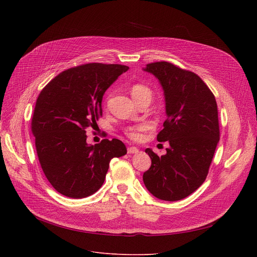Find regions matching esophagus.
<instances>
[{"label":"esophagus","mask_w":257,"mask_h":257,"mask_svg":"<svg viewBox=\"0 0 257 257\" xmlns=\"http://www.w3.org/2000/svg\"><path fill=\"white\" fill-rule=\"evenodd\" d=\"M139 152V149L137 147H129L128 148V154H136Z\"/></svg>","instance_id":"esophagus-1"}]
</instances>
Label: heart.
Here are the masks:
<instances>
[{
    "label": "heart",
    "instance_id": "b5f03b06",
    "mask_svg": "<svg viewBox=\"0 0 257 257\" xmlns=\"http://www.w3.org/2000/svg\"><path fill=\"white\" fill-rule=\"evenodd\" d=\"M131 96L134 101H138L141 99H152V90L145 84L139 83L134 84L131 87ZM150 129V124L142 123L131 126L126 129V136L132 141H142L145 138V132Z\"/></svg>",
    "mask_w": 257,
    "mask_h": 257
}]
</instances>
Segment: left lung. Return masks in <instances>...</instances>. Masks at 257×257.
<instances>
[{
	"label": "left lung",
	"mask_w": 257,
	"mask_h": 257,
	"mask_svg": "<svg viewBox=\"0 0 257 257\" xmlns=\"http://www.w3.org/2000/svg\"><path fill=\"white\" fill-rule=\"evenodd\" d=\"M145 72L163 87L167 119L158 142H169L167 153L145 150L152 164L143 180L154 197L178 201L193 194L206 179L220 141L218 106L198 75L167 61L147 64Z\"/></svg>",
	"instance_id": "obj_1"
}]
</instances>
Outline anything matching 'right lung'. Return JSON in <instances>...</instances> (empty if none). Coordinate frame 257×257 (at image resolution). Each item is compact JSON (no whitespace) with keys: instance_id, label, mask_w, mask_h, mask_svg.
<instances>
[{"instance_id":"1","label":"right lung","mask_w":257,"mask_h":257,"mask_svg":"<svg viewBox=\"0 0 257 257\" xmlns=\"http://www.w3.org/2000/svg\"><path fill=\"white\" fill-rule=\"evenodd\" d=\"M128 69L83 64L61 72L40 91L31 124L36 152L47 179L61 195L81 199L94 194L110 160L127 153L116 139L88 145L85 129L97 124L105 91Z\"/></svg>"}]
</instances>
